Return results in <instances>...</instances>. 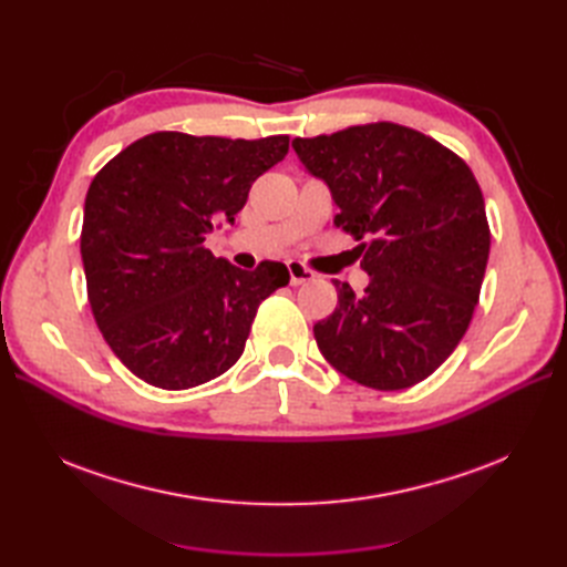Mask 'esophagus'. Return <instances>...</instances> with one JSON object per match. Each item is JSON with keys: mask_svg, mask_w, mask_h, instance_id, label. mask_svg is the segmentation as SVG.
<instances>
[{"mask_svg": "<svg viewBox=\"0 0 567 567\" xmlns=\"http://www.w3.org/2000/svg\"><path fill=\"white\" fill-rule=\"evenodd\" d=\"M288 274H290V284L293 286H300L305 281H312L315 279V271L307 269L302 262H288Z\"/></svg>", "mask_w": 567, "mask_h": 567, "instance_id": "esophagus-1", "label": "esophagus"}]
</instances>
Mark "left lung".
Masks as SVG:
<instances>
[{
    "label": "left lung",
    "mask_w": 567,
    "mask_h": 567,
    "mask_svg": "<svg viewBox=\"0 0 567 567\" xmlns=\"http://www.w3.org/2000/svg\"><path fill=\"white\" fill-rule=\"evenodd\" d=\"M302 165L331 188L333 225L362 241L364 296L333 279L315 323L321 354L373 390L425 381L466 333L489 257L485 198L471 167L419 130L369 123L298 136Z\"/></svg>",
    "instance_id": "obj_1"
}]
</instances>
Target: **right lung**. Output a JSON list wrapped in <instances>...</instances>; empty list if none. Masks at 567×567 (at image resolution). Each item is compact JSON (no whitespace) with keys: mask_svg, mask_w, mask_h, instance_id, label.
Here are the masks:
<instances>
[{"mask_svg":"<svg viewBox=\"0 0 567 567\" xmlns=\"http://www.w3.org/2000/svg\"><path fill=\"white\" fill-rule=\"evenodd\" d=\"M288 134L227 140L153 132L99 169L80 250L94 321L136 379L163 390L236 364L257 307L288 284L284 262L252 271L205 248L252 182L286 158Z\"/></svg>","mask_w":567,"mask_h":567,"instance_id":"right-lung-1","label":"right lung"}]
</instances>
